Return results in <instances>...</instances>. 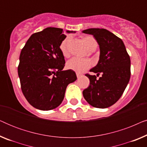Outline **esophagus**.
<instances>
[{
	"instance_id": "1",
	"label": "esophagus",
	"mask_w": 147,
	"mask_h": 147,
	"mask_svg": "<svg viewBox=\"0 0 147 147\" xmlns=\"http://www.w3.org/2000/svg\"><path fill=\"white\" fill-rule=\"evenodd\" d=\"M76 76H77V77H78V78H80V77H81L82 74H80V73H78V72H77V73H76Z\"/></svg>"
}]
</instances>
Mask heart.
Returning a JSON list of instances; mask_svg holds the SVG:
<instances>
[{
  "label": "heart",
  "mask_w": 147,
  "mask_h": 147,
  "mask_svg": "<svg viewBox=\"0 0 147 147\" xmlns=\"http://www.w3.org/2000/svg\"><path fill=\"white\" fill-rule=\"evenodd\" d=\"M87 49L90 50H95L97 47L98 43L96 40L94 39V37L91 35H86L82 38ZM71 37H66L61 41L59 45V49L61 51L62 55L65 57L69 55V43L71 42ZM92 65V62L89 59H81L78 57H73L69 60H68L67 63H66V67L68 69L73 70L76 72L82 73L86 71V69H89Z\"/></svg>",
  "instance_id": "heart-1"
}]
</instances>
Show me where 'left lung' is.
I'll use <instances>...</instances> for the list:
<instances>
[{
	"label": "left lung",
	"mask_w": 147,
	"mask_h": 147,
	"mask_svg": "<svg viewBox=\"0 0 147 147\" xmlns=\"http://www.w3.org/2000/svg\"><path fill=\"white\" fill-rule=\"evenodd\" d=\"M92 35L100 47V59L90 71L102 76L86 74L90 86L83 91L85 100L95 108H106L115 104L127 86L130 78V59L121 39L104 29L82 31Z\"/></svg>",
	"instance_id": "8db88e82"
}]
</instances>
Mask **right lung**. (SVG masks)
Listing matches in <instances>:
<instances>
[{"instance_id": "obj_1", "label": "right lung", "mask_w": 147, "mask_h": 147, "mask_svg": "<svg viewBox=\"0 0 147 147\" xmlns=\"http://www.w3.org/2000/svg\"><path fill=\"white\" fill-rule=\"evenodd\" d=\"M65 37L62 29L47 27L33 34L21 50L18 66L21 90L37 109L50 110L59 106L68 84L77 80L73 70H63L65 61L59 45Z\"/></svg>"}]
</instances>
